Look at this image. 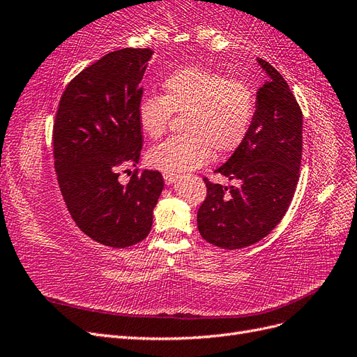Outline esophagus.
I'll return each mask as SVG.
<instances>
[{
	"label": "esophagus",
	"mask_w": 357,
	"mask_h": 357,
	"mask_svg": "<svg viewBox=\"0 0 357 357\" xmlns=\"http://www.w3.org/2000/svg\"><path fill=\"white\" fill-rule=\"evenodd\" d=\"M178 177L180 176L174 174V172H164V180H165L167 185H172V183H176Z\"/></svg>",
	"instance_id": "obj_1"
}]
</instances>
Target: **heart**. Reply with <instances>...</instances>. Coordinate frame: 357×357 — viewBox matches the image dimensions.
I'll return each mask as SVG.
<instances>
[{
	"mask_svg": "<svg viewBox=\"0 0 357 357\" xmlns=\"http://www.w3.org/2000/svg\"><path fill=\"white\" fill-rule=\"evenodd\" d=\"M164 95L147 93L138 102L143 132L159 138L167 132L172 113L185 116L183 135L172 137L150 150L152 164L167 171L195 169L215 156L234 153L250 131L256 98L241 80L201 67H183L162 82Z\"/></svg>",
	"mask_w": 357,
	"mask_h": 357,
	"instance_id": "heart-1",
	"label": "heart"
}]
</instances>
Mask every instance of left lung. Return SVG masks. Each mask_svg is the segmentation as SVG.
I'll return each mask as SVG.
<instances>
[{"mask_svg":"<svg viewBox=\"0 0 357 357\" xmlns=\"http://www.w3.org/2000/svg\"><path fill=\"white\" fill-rule=\"evenodd\" d=\"M268 80L257 91L256 113L244 143L215 172L241 181L229 189L204 178L207 197L198 210L205 241L228 250L252 245L283 219L299 180L302 112L287 82L259 58Z\"/></svg>","mask_w":357,"mask_h":357,"instance_id":"left-lung-1","label":"left lung"}]
</instances>
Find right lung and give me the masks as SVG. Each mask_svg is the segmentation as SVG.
Returning a JSON list of instances; mask_svg holds the SVG:
<instances>
[{"mask_svg": "<svg viewBox=\"0 0 357 357\" xmlns=\"http://www.w3.org/2000/svg\"><path fill=\"white\" fill-rule=\"evenodd\" d=\"M152 55L150 49H121L84 68L63 91L53 123L55 169L71 218L113 248L146 238L164 189L159 171L135 169L128 185L119 181V171L135 167L142 153L137 109Z\"/></svg>", "mask_w": 357, "mask_h": 357, "instance_id": "1", "label": "right lung"}]
</instances>
